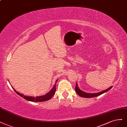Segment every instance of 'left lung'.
I'll return each mask as SVG.
<instances>
[{
	"instance_id": "1",
	"label": "left lung",
	"mask_w": 127,
	"mask_h": 127,
	"mask_svg": "<svg viewBox=\"0 0 127 127\" xmlns=\"http://www.w3.org/2000/svg\"><path fill=\"white\" fill-rule=\"evenodd\" d=\"M112 87V86L110 87V88H109L108 89L103 90L102 91L99 92V93H95V94H89V93H86V92L82 91L81 90L79 89V88H78L77 83H76V85L75 87V90L76 93L81 97H84V98H93V97H97V96H99L100 95H101V94L106 93V92L108 91V90H110Z\"/></svg>"
}]
</instances>
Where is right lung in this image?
Listing matches in <instances>:
<instances>
[{"label":"right lung","mask_w":127,"mask_h":127,"mask_svg":"<svg viewBox=\"0 0 127 127\" xmlns=\"http://www.w3.org/2000/svg\"><path fill=\"white\" fill-rule=\"evenodd\" d=\"M58 79L56 80V83ZM56 84H55L53 88H52V89L49 92V93H48L47 94H46L45 95H41V96H39V97H36L35 98L34 97H28V96H26V95H24L23 94H21L20 93H19L18 92L16 91L14 88H13V87L12 88H13L15 90V91L16 93L18 94V95H19L20 97L24 98V99H25L26 100H28V101H32V102H43V101H47V100H50L52 96L54 95V94L56 93Z\"/></svg>","instance_id":"1"}]
</instances>
